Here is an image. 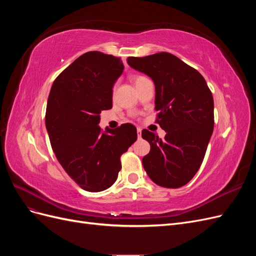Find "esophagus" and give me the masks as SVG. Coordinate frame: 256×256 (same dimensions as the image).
<instances>
[{
  "label": "esophagus",
  "instance_id": "obj_1",
  "mask_svg": "<svg viewBox=\"0 0 256 256\" xmlns=\"http://www.w3.org/2000/svg\"><path fill=\"white\" fill-rule=\"evenodd\" d=\"M136 132H138V136L141 138V132H142V129L141 128H138L136 129Z\"/></svg>",
  "mask_w": 256,
  "mask_h": 256
}]
</instances>
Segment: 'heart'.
Wrapping results in <instances>:
<instances>
[{"instance_id":"heart-1","label":"heart","mask_w":256,"mask_h":256,"mask_svg":"<svg viewBox=\"0 0 256 256\" xmlns=\"http://www.w3.org/2000/svg\"><path fill=\"white\" fill-rule=\"evenodd\" d=\"M132 80H134V83L136 88V86H138V85H141L143 82L147 81L148 79H147L146 76H134Z\"/></svg>"}]
</instances>
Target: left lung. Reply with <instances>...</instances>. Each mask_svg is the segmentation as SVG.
<instances>
[{"instance_id": "8db88e82", "label": "left lung", "mask_w": 256, "mask_h": 256, "mask_svg": "<svg viewBox=\"0 0 256 256\" xmlns=\"http://www.w3.org/2000/svg\"><path fill=\"white\" fill-rule=\"evenodd\" d=\"M128 65L154 83L157 122L164 140L148 130L142 138L150 144L142 159L150 180L164 188L188 184L202 164L214 131V98L203 76L168 52L127 58Z\"/></svg>"}]
</instances>
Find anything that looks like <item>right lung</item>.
Listing matches in <instances>:
<instances>
[{
	"label": "right lung",
	"instance_id": "obj_1",
	"mask_svg": "<svg viewBox=\"0 0 256 256\" xmlns=\"http://www.w3.org/2000/svg\"><path fill=\"white\" fill-rule=\"evenodd\" d=\"M120 58L98 51L84 53L54 80L46 110V128L65 172L84 190L104 191L118 180L120 156L136 138L124 124L102 131V110L112 108L114 83L122 74Z\"/></svg>",
	"mask_w": 256,
	"mask_h": 256
}]
</instances>
